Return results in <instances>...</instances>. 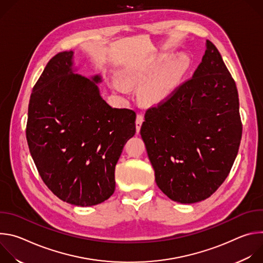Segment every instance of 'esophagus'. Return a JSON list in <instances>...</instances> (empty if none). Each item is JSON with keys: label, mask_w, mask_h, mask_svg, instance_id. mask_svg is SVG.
Segmentation results:
<instances>
[{"label": "esophagus", "mask_w": 263, "mask_h": 263, "mask_svg": "<svg viewBox=\"0 0 263 263\" xmlns=\"http://www.w3.org/2000/svg\"><path fill=\"white\" fill-rule=\"evenodd\" d=\"M142 122H143V116H142V115H137V117H136V122H135L136 131H137V132H139L140 127H141V125H142Z\"/></svg>", "instance_id": "34e87169"}]
</instances>
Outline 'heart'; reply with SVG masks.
Returning <instances> with one entry per match:
<instances>
[{"instance_id": "obj_1", "label": "heart", "mask_w": 263, "mask_h": 263, "mask_svg": "<svg viewBox=\"0 0 263 263\" xmlns=\"http://www.w3.org/2000/svg\"><path fill=\"white\" fill-rule=\"evenodd\" d=\"M164 61L165 59H161L156 64L129 76L131 81H143L149 78L142 87V96L148 102L164 100L173 91L189 67V60L183 55L168 61L162 68ZM116 87L121 91L126 90V87L121 83H116Z\"/></svg>"}]
</instances>
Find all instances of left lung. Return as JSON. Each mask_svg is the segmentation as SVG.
I'll return each mask as SVG.
<instances>
[{
	"instance_id": "1",
	"label": "left lung",
	"mask_w": 263,
	"mask_h": 263,
	"mask_svg": "<svg viewBox=\"0 0 263 263\" xmlns=\"http://www.w3.org/2000/svg\"><path fill=\"white\" fill-rule=\"evenodd\" d=\"M140 134L155 181L171 200L203 201L226 180L242 124L235 81L211 42L193 77L145 111Z\"/></svg>"
}]
</instances>
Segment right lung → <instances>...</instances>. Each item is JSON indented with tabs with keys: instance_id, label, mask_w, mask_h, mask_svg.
Segmentation results:
<instances>
[{
	"instance_id": "1",
	"label": "right lung",
	"mask_w": 263,
	"mask_h": 263,
	"mask_svg": "<svg viewBox=\"0 0 263 263\" xmlns=\"http://www.w3.org/2000/svg\"><path fill=\"white\" fill-rule=\"evenodd\" d=\"M72 51L55 55L35 83L26 136L48 189L76 206H93L116 190L115 170L135 134L136 114L112 108L100 96L99 76L72 71Z\"/></svg>"
}]
</instances>
